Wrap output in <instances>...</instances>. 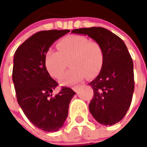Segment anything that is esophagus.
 Listing matches in <instances>:
<instances>
[{"mask_svg": "<svg viewBox=\"0 0 147 147\" xmlns=\"http://www.w3.org/2000/svg\"><path fill=\"white\" fill-rule=\"evenodd\" d=\"M80 86H75V87H72V90H73L75 92H78V90H80Z\"/></svg>", "mask_w": 147, "mask_h": 147, "instance_id": "esophagus-1", "label": "esophagus"}]
</instances>
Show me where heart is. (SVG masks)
<instances>
[{"mask_svg":"<svg viewBox=\"0 0 147 147\" xmlns=\"http://www.w3.org/2000/svg\"><path fill=\"white\" fill-rule=\"evenodd\" d=\"M58 51L50 49L45 55V68L51 76L58 78L64 72L67 62L71 68L60 78L62 85L80 82L87 75L92 78L101 70L103 50L100 43L82 35H69L59 41Z\"/></svg>","mask_w":147,"mask_h":147,"instance_id":"b5f03b06","label":"heart"}]
</instances>
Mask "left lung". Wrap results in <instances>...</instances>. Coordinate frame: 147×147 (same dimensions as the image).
<instances>
[{"instance_id":"obj_1","label":"left lung","mask_w":147,"mask_h":147,"mask_svg":"<svg viewBox=\"0 0 147 147\" xmlns=\"http://www.w3.org/2000/svg\"><path fill=\"white\" fill-rule=\"evenodd\" d=\"M71 32L88 35L102 47V69L89 83L94 91L89 109L100 124L113 125L125 116L134 90V66L128 49L119 37L104 28H80Z\"/></svg>"}]
</instances>
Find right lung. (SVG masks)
<instances>
[{"label":"right lung","mask_w":147,"mask_h":147,"mask_svg":"<svg viewBox=\"0 0 147 147\" xmlns=\"http://www.w3.org/2000/svg\"><path fill=\"white\" fill-rule=\"evenodd\" d=\"M69 30H44L34 34L18 47L13 57V82L17 100L32 124L48 132L64 124L69 105L75 92L63 87L53 97L57 86L45 65V55L57 40Z\"/></svg>","instance_id":"right-lung-1"}]
</instances>
